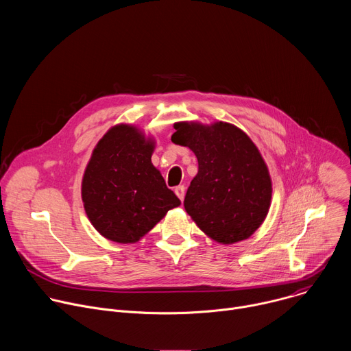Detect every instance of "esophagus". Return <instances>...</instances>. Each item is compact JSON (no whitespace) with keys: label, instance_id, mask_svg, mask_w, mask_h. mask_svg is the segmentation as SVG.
<instances>
[{"label":"esophagus","instance_id":"esophagus-1","mask_svg":"<svg viewBox=\"0 0 351 351\" xmlns=\"http://www.w3.org/2000/svg\"><path fill=\"white\" fill-rule=\"evenodd\" d=\"M175 194L180 198V202H183V198H184V186L180 184V186L175 187Z\"/></svg>","mask_w":351,"mask_h":351}]
</instances>
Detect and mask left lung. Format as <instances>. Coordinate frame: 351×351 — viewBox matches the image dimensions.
<instances>
[{"instance_id":"left-lung-1","label":"left lung","mask_w":351,"mask_h":351,"mask_svg":"<svg viewBox=\"0 0 351 351\" xmlns=\"http://www.w3.org/2000/svg\"><path fill=\"white\" fill-rule=\"evenodd\" d=\"M171 140L189 147L198 161L184 210L210 239L233 244L265 221L272 198L268 167L241 129L228 122H176Z\"/></svg>"}]
</instances>
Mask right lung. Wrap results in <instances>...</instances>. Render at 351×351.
Returning <instances> with one entry per match:
<instances>
[{
	"label": "right lung",
	"instance_id": "obj_1",
	"mask_svg": "<svg viewBox=\"0 0 351 351\" xmlns=\"http://www.w3.org/2000/svg\"><path fill=\"white\" fill-rule=\"evenodd\" d=\"M154 148V137L129 123L112 126L94 147L82 179V202L106 239L136 243L180 206L152 162Z\"/></svg>",
	"mask_w": 351,
	"mask_h": 351
}]
</instances>
